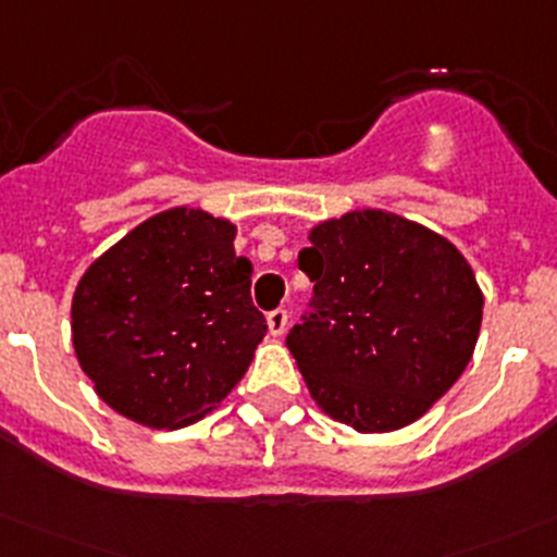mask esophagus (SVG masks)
I'll list each match as a JSON object with an SVG mask.
<instances>
[{
    "label": "esophagus",
    "mask_w": 557,
    "mask_h": 557,
    "mask_svg": "<svg viewBox=\"0 0 557 557\" xmlns=\"http://www.w3.org/2000/svg\"><path fill=\"white\" fill-rule=\"evenodd\" d=\"M287 325H289V314H287V309H273L268 314V331L273 333V336H282L284 331H287Z\"/></svg>",
    "instance_id": "1"
}]
</instances>
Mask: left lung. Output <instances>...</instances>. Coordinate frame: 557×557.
<instances>
[{
    "instance_id": "8db88e82",
    "label": "left lung",
    "mask_w": 557,
    "mask_h": 557,
    "mask_svg": "<svg viewBox=\"0 0 557 557\" xmlns=\"http://www.w3.org/2000/svg\"><path fill=\"white\" fill-rule=\"evenodd\" d=\"M298 268L314 282L287 336L311 399L355 432L421 418L470 363L481 295L446 237L385 210L314 226Z\"/></svg>"
}]
</instances>
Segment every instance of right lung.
<instances>
[{
  "label": "right lung",
  "instance_id": "obj_1",
  "mask_svg": "<svg viewBox=\"0 0 557 557\" xmlns=\"http://www.w3.org/2000/svg\"><path fill=\"white\" fill-rule=\"evenodd\" d=\"M235 226L174 208L89 264L73 295V347L100 399L152 429L208 416L268 333Z\"/></svg>",
  "mask_w": 557,
  "mask_h": 557
}]
</instances>
